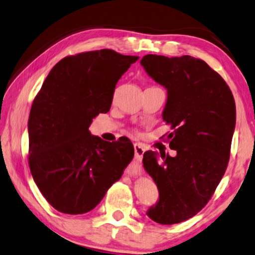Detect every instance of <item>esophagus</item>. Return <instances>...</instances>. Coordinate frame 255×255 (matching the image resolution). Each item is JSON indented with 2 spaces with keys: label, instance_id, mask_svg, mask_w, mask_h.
<instances>
[{
  "label": "esophagus",
  "instance_id": "esophagus-1",
  "mask_svg": "<svg viewBox=\"0 0 255 255\" xmlns=\"http://www.w3.org/2000/svg\"><path fill=\"white\" fill-rule=\"evenodd\" d=\"M134 152H135V161L141 162L143 159V154L145 152L144 146L141 143H134Z\"/></svg>",
  "mask_w": 255,
  "mask_h": 255
}]
</instances>
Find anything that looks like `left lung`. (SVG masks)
I'll use <instances>...</instances> for the list:
<instances>
[{"label":"left lung","mask_w":255,"mask_h":255,"mask_svg":"<svg viewBox=\"0 0 255 255\" xmlns=\"http://www.w3.org/2000/svg\"><path fill=\"white\" fill-rule=\"evenodd\" d=\"M151 78L167 89L162 119L175 157L146 151L143 167L159 190L146 215L155 223L185 222L205 207L224 176L230 159L236 110L225 80L191 56L146 55L140 61Z\"/></svg>","instance_id":"obj_1"}]
</instances>
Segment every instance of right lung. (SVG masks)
<instances>
[{"label":"right lung","instance_id":"obj_1","mask_svg":"<svg viewBox=\"0 0 255 255\" xmlns=\"http://www.w3.org/2000/svg\"><path fill=\"white\" fill-rule=\"evenodd\" d=\"M137 59L110 49L66 57L35 96L28 122L29 166L58 212H91L134 157L127 137L107 142L88 128L95 116L110 111L116 83Z\"/></svg>","mask_w":255,"mask_h":255}]
</instances>
